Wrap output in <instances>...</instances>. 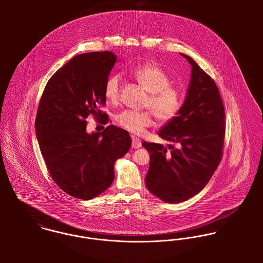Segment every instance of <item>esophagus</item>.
<instances>
[{"instance_id":"1","label":"esophagus","mask_w":263,"mask_h":263,"mask_svg":"<svg viewBox=\"0 0 263 263\" xmlns=\"http://www.w3.org/2000/svg\"><path fill=\"white\" fill-rule=\"evenodd\" d=\"M142 147V141L136 137H133V142H132V148L134 149H139Z\"/></svg>"}]
</instances>
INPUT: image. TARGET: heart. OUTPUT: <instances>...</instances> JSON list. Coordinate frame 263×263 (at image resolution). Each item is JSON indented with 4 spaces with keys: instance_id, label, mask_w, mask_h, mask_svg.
Here are the masks:
<instances>
[{
    "instance_id": "obj_1",
    "label": "heart",
    "mask_w": 263,
    "mask_h": 263,
    "mask_svg": "<svg viewBox=\"0 0 263 263\" xmlns=\"http://www.w3.org/2000/svg\"><path fill=\"white\" fill-rule=\"evenodd\" d=\"M133 75L139 84L150 93L145 106L152 109L159 120L166 122L178 114L183 101L181 92L170 86L171 79L163 70L148 64L134 69ZM120 81V76L112 74L105 82L104 95L112 103L119 99ZM116 122L123 129L139 136L154 124V119L150 111L124 110L117 114Z\"/></svg>"
}]
</instances>
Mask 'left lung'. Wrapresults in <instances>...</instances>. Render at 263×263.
<instances>
[{
  "label": "left lung",
  "mask_w": 263,
  "mask_h": 263,
  "mask_svg": "<svg viewBox=\"0 0 263 263\" xmlns=\"http://www.w3.org/2000/svg\"><path fill=\"white\" fill-rule=\"evenodd\" d=\"M187 94L177 116L164 124L158 136L172 144L143 143L150 153L146 186L169 203L197 194L218 168L224 148L225 109L215 81L190 57Z\"/></svg>",
  "instance_id": "8db88e82"
}]
</instances>
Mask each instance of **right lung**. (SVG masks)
<instances>
[{"label":"right lung","instance_id":"right-lung-1","mask_svg":"<svg viewBox=\"0 0 263 263\" xmlns=\"http://www.w3.org/2000/svg\"><path fill=\"white\" fill-rule=\"evenodd\" d=\"M116 59L111 51L76 55L48 80L39 101L35 132L42 157L58 186L76 198L92 199L109 187L115 161L132 146L128 133L113 124L86 132L87 117L97 118V106L106 102L104 85Z\"/></svg>","mask_w":263,"mask_h":263}]
</instances>
